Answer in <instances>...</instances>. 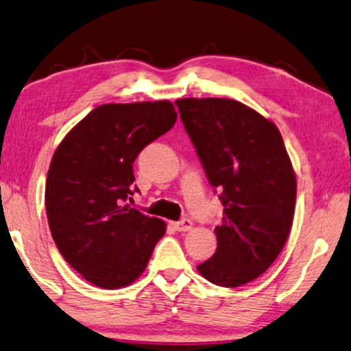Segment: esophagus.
I'll return each mask as SVG.
<instances>
[{
	"label": "esophagus",
	"instance_id": "esophagus-1",
	"mask_svg": "<svg viewBox=\"0 0 351 351\" xmlns=\"http://www.w3.org/2000/svg\"><path fill=\"white\" fill-rule=\"evenodd\" d=\"M172 227H174L177 232H189L193 227V222H191L190 219H184L180 220V222H174L172 223Z\"/></svg>",
	"mask_w": 351,
	"mask_h": 351
}]
</instances>
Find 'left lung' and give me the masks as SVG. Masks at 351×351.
<instances>
[{
    "label": "left lung",
    "mask_w": 351,
    "mask_h": 351,
    "mask_svg": "<svg viewBox=\"0 0 351 351\" xmlns=\"http://www.w3.org/2000/svg\"><path fill=\"white\" fill-rule=\"evenodd\" d=\"M182 123L220 193L217 249L198 265L213 285L238 287L276 261L289 237L297 180L276 124L232 99H179Z\"/></svg>",
    "instance_id": "8db88e82"
}]
</instances>
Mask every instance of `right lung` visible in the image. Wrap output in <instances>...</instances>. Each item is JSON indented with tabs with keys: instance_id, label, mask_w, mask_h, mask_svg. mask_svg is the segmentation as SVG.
<instances>
[{
	"instance_id": "1",
	"label": "right lung",
	"mask_w": 351,
	"mask_h": 351,
	"mask_svg": "<svg viewBox=\"0 0 351 351\" xmlns=\"http://www.w3.org/2000/svg\"><path fill=\"white\" fill-rule=\"evenodd\" d=\"M169 100L107 104L64 137L46 180V213L62 257L86 281L119 289L137 280L166 233L161 219L131 208L132 162L176 124Z\"/></svg>"
}]
</instances>
